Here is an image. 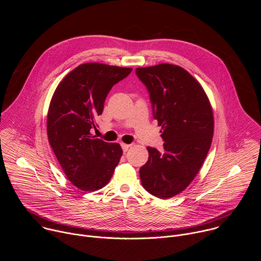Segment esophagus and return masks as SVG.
I'll return each instance as SVG.
<instances>
[{"instance_id": "34e87169", "label": "esophagus", "mask_w": 261, "mask_h": 261, "mask_svg": "<svg viewBox=\"0 0 261 261\" xmlns=\"http://www.w3.org/2000/svg\"><path fill=\"white\" fill-rule=\"evenodd\" d=\"M131 145L130 144H127V143H122V148H123V151L124 152H127L128 150H129V147H130Z\"/></svg>"}]
</instances>
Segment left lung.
I'll return each instance as SVG.
<instances>
[{"label":"left lung","instance_id":"left-lung-1","mask_svg":"<svg viewBox=\"0 0 261 261\" xmlns=\"http://www.w3.org/2000/svg\"><path fill=\"white\" fill-rule=\"evenodd\" d=\"M136 74L150 92L165 141L162 152L146 147L140 180L148 193L170 198L188 187L204 162L214 135L213 108L201 85L179 66L141 67Z\"/></svg>","mask_w":261,"mask_h":261}]
</instances>
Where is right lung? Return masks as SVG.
<instances>
[{
  "instance_id": "add662e5",
  "label": "right lung",
  "mask_w": 261,
  "mask_h": 261,
  "mask_svg": "<svg viewBox=\"0 0 261 261\" xmlns=\"http://www.w3.org/2000/svg\"><path fill=\"white\" fill-rule=\"evenodd\" d=\"M132 68L86 63L74 68L58 85L47 113V137L67 178L86 192L103 188L123 155L119 143L93 136L96 118L114 85Z\"/></svg>"
}]
</instances>
